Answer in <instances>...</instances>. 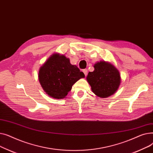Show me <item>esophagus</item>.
<instances>
[{
	"label": "esophagus",
	"instance_id": "esophagus-1",
	"mask_svg": "<svg viewBox=\"0 0 153 153\" xmlns=\"http://www.w3.org/2000/svg\"><path fill=\"white\" fill-rule=\"evenodd\" d=\"M83 72L84 73V74H85V76H86L87 75V72H88V71H87V69H83Z\"/></svg>",
	"mask_w": 153,
	"mask_h": 153
}]
</instances>
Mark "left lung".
I'll list each match as a JSON object with an SVG mask.
<instances>
[{
    "label": "left lung",
    "instance_id": "1",
    "mask_svg": "<svg viewBox=\"0 0 153 153\" xmlns=\"http://www.w3.org/2000/svg\"><path fill=\"white\" fill-rule=\"evenodd\" d=\"M94 71L89 72L86 77L92 91L100 98L114 94L121 83L118 70L109 62L100 61L94 65Z\"/></svg>",
    "mask_w": 153,
    "mask_h": 153
}]
</instances>
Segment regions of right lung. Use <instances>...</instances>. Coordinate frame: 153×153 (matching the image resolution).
<instances>
[{"mask_svg": "<svg viewBox=\"0 0 153 153\" xmlns=\"http://www.w3.org/2000/svg\"><path fill=\"white\" fill-rule=\"evenodd\" d=\"M85 77L82 72L72 65L64 55L54 53L40 67L38 79L44 91L50 97L65 98L78 80Z\"/></svg>", "mask_w": 153, "mask_h": 153, "instance_id": "right-lung-1", "label": "right lung"}]
</instances>
